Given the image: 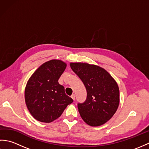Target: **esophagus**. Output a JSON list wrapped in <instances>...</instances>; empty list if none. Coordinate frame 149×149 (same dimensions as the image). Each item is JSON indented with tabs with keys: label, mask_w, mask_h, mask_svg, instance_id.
<instances>
[{
	"label": "esophagus",
	"mask_w": 149,
	"mask_h": 149,
	"mask_svg": "<svg viewBox=\"0 0 149 149\" xmlns=\"http://www.w3.org/2000/svg\"><path fill=\"white\" fill-rule=\"evenodd\" d=\"M71 97H72V99L74 100H75V95L74 94H73V95H72V96H71Z\"/></svg>",
	"instance_id": "1"
}]
</instances>
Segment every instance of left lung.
Instances as JSON below:
<instances>
[{"label":"left lung","instance_id":"left-lung-1","mask_svg":"<svg viewBox=\"0 0 149 149\" xmlns=\"http://www.w3.org/2000/svg\"><path fill=\"white\" fill-rule=\"evenodd\" d=\"M70 67L83 81L87 96L77 104L81 118L91 126H99L114 115L119 105L118 84L104 68L88 63H71Z\"/></svg>","mask_w":149,"mask_h":149}]
</instances>
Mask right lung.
Masks as SVG:
<instances>
[{"label": "right lung", "instance_id": "obj_1", "mask_svg": "<svg viewBox=\"0 0 149 149\" xmlns=\"http://www.w3.org/2000/svg\"><path fill=\"white\" fill-rule=\"evenodd\" d=\"M66 65L60 60H50L41 65L28 81L25 100L34 118L50 123L58 118L73 99L58 83Z\"/></svg>", "mask_w": 149, "mask_h": 149}]
</instances>
